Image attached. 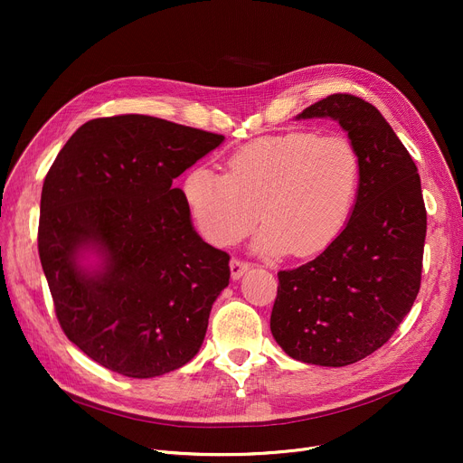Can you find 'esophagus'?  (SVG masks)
Masks as SVG:
<instances>
[{
  "mask_svg": "<svg viewBox=\"0 0 463 463\" xmlns=\"http://www.w3.org/2000/svg\"><path fill=\"white\" fill-rule=\"evenodd\" d=\"M250 269H251L250 262H244V260H240V259H232L231 260V278L232 279H240Z\"/></svg>",
  "mask_w": 463,
  "mask_h": 463,
  "instance_id": "1",
  "label": "esophagus"
}]
</instances>
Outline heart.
<instances>
[{
    "label": "heart",
    "mask_w": 463,
    "mask_h": 463,
    "mask_svg": "<svg viewBox=\"0 0 463 463\" xmlns=\"http://www.w3.org/2000/svg\"><path fill=\"white\" fill-rule=\"evenodd\" d=\"M358 182L360 157L351 140L288 131L241 146L227 159L225 175L194 166L184 197L213 246L236 244L259 217L264 225L253 248L260 255L309 257L342 232Z\"/></svg>",
    "instance_id": "b5f03b06"
}]
</instances>
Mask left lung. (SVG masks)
<instances>
[{
    "instance_id": "8db88e82",
    "label": "left lung",
    "mask_w": 463,
    "mask_h": 463,
    "mask_svg": "<svg viewBox=\"0 0 463 463\" xmlns=\"http://www.w3.org/2000/svg\"><path fill=\"white\" fill-rule=\"evenodd\" d=\"M330 118L360 157L345 229L313 260L278 272L270 330L295 360L342 368L383 347L420 288L426 208L415 161L368 101L334 93L297 119Z\"/></svg>"
}]
</instances>
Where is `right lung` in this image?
Segmentation results:
<instances>
[{
  "mask_svg": "<svg viewBox=\"0 0 463 463\" xmlns=\"http://www.w3.org/2000/svg\"><path fill=\"white\" fill-rule=\"evenodd\" d=\"M223 140L154 116L97 118L48 170L43 272L69 342L107 370L150 379L199 353L231 257L194 231L173 180Z\"/></svg>",
  "mask_w": 463,
  "mask_h": 463,
  "instance_id": "obj_1",
  "label": "right lung"
}]
</instances>
